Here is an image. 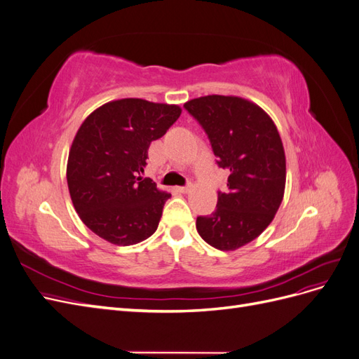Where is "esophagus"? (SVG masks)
Returning <instances> with one entry per match:
<instances>
[{
	"label": "esophagus",
	"mask_w": 359,
	"mask_h": 359,
	"mask_svg": "<svg viewBox=\"0 0 359 359\" xmlns=\"http://www.w3.org/2000/svg\"><path fill=\"white\" fill-rule=\"evenodd\" d=\"M191 189H193L191 184H187V186H184V187H177V191H180V193H189Z\"/></svg>",
	"instance_id": "34e87169"
}]
</instances>
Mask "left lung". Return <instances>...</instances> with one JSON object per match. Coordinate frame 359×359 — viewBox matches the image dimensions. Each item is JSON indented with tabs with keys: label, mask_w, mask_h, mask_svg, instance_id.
<instances>
[{
	"label": "left lung",
	"mask_w": 359,
	"mask_h": 359,
	"mask_svg": "<svg viewBox=\"0 0 359 359\" xmlns=\"http://www.w3.org/2000/svg\"><path fill=\"white\" fill-rule=\"evenodd\" d=\"M208 135L219 168L229 172L215 211L196 229L210 245L229 252L262 233L273 222L286 186V157L269 115L241 97L205 95L184 104Z\"/></svg>",
	"instance_id": "obj_1"
}]
</instances>
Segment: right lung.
<instances>
[{
  "label": "right lung",
  "instance_id": "right-lung-1",
  "mask_svg": "<svg viewBox=\"0 0 359 359\" xmlns=\"http://www.w3.org/2000/svg\"><path fill=\"white\" fill-rule=\"evenodd\" d=\"M181 115L177 104L121 99L86 116L67 161V184L76 212L107 243L133 245L157 231L170 194L142 178L153 140Z\"/></svg>",
  "mask_w": 359,
  "mask_h": 359
}]
</instances>
